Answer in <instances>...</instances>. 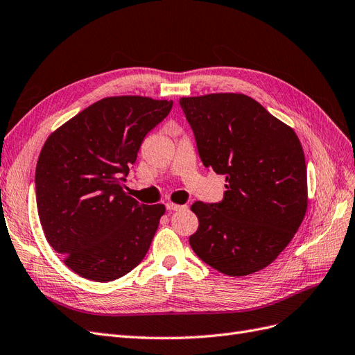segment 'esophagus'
<instances>
[{
    "mask_svg": "<svg viewBox=\"0 0 355 355\" xmlns=\"http://www.w3.org/2000/svg\"><path fill=\"white\" fill-rule=\"evenodd\" d=\"M184 208H186L184 205H178V203H174V202H168V203H166V209H168V211H171V212H173V211L184 209Z\"/></svg>",
    "mask_w": 355,
    "mask_h": 355,
    "instance_id": "1",
    "label": "esophagus"
}]
</instances>
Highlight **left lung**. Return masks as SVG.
<instances>
[{"label":"left lung","instance_id":"obj_1","mask_svg":"<svg viewBox=\"0 0 355 355\" xmlns=\"http://www.w3.org/2000/svg\"><path fill=\"white\" fill-rule=\"evenodd\" d=\"M203 165L225 177L220 203L191 205V249L227 276L270 266L291 243L308 207L306 165L295 131L240 93L182 97Z\"/></svg>","mask_w":355,"mask_h":355}]
</instances>
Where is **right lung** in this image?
<instances>
[{
	"mask_svg": "<svg viewBox=\"0 0 355 355\" xmlns=\"http://www.w3.org/2000/svg\"><path fill=\"white\" fill-rule=\"evenodd\" d=\"M173 101L106 97L50 134L35 171L45 239L64 266L93 282L116 280L140 264L165 205H143L125 191L146 134Z\"/></svg>",
	"mask_w": 355,
	"mask_h": 355,
	"instance_id": "add662e5",
	"label": "right lung"
}]
</instances>
